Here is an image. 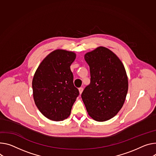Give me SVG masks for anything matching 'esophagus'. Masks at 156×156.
I'll list each match as a JSON object with an SVG mask.
<instances>
[{
    "label": "esophagus",
    "instance_id": "1",
    "mask_svg": "<svg viewBox=\"0 0 156 156\" xmlns=\"http://www.w3.org/2000/svg\"><path fill=\"white\" fill-rule=\"evenodd\" d=\"M83 91V87L79 88V92H80V94L82 93Z\"/></svg>",
    "mask_w": 156,
    "mask_h": 156
}]
</instances>
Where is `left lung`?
Here are the masks:
<instances>
[{"mask_svg": "<svg viewBox=\"0 0 156 156\" xmlns=\"http://www.w3.org/2000/svg\"><path fill=\"white\" fill-rule=\"evenodd\" d=\"M90 66L91 80L81 94L88 115L103 122L115 116L122 107L128 90L124 66L108 48H96L84 55Z\"/></svg>", "mask_w": 156, "mask_h": 156, "instance_id": "1", "label": "left lung"}]
</instances>
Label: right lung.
Instances as JSON below:
<instances>
[{
	"label": "right lung",
	"mask_w": 156,
	"mask_h": 156,
	"mask_svg": "<svg viewBox=\"0 0 156 156\" xmlns=\"http://www.w3.org/2000/svg\"><path fill=\"white\" fill-rule=\"evenodd\" d=\"M75 58L74 52L56 50L46 56L35 73L34 101L41 114L50 120L66 119L79 95L70 69Z\"/></svg>",
	"instance_id": "1"
}]
</instances>
